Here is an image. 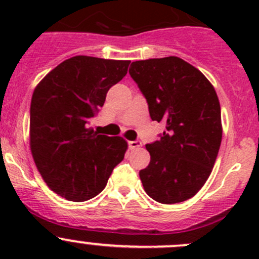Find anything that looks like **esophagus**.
Listing matches in <instances>:
<instances>
[{"label":"esophagus","mask_w":259,"mask_h":259,"mask_svg":"<svg viewBox=\"0 0 259 259\" xmlns=\"http://www.w3.org/2000/svg\"><path fill=\"white\" fill-rule=\"evenodd\" d=\"M127 145L130 149H138L142 146V142L140 140H130V142H127Z\"/></svg>","instance_id":"obj_1"}]
</instances>
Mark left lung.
<instances>
[{"label":"left lung","instance_id":"left-lung-1","mask_svg":"<svg viewBox=\"0 0 259 259\" xmlns=\"http://www.w3.org/2000/svg\"><path fill=\"white\" fill-rule=\"evenodd\" d=\"M129 74L165 132L146 144L150 163L139 171L146 194L163 204L184 202L209 178L222 142L221 105L211 83L176 56L132 62Z\"/></svg>","mask_w":259,"mask_h":259}]
</instances>
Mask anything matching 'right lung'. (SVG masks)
Instances as JSON below:
<instances>
[{"label":"right lung","instance_id":"add662e5","mask_svg":"<svg viewBox=\"0 0 259 259\" xmlns=\"http://www.w3.org/2000/svg\"><path fill=\"white\" fill-rule=\"evenodd\" d=\"M130 61L75 56L36 86L30 108V146L41 177L60 197L85 202L106 187L127 143L98 135L90 120L109 89L126 75Z\"/></svg>","mask_w":259,"mask_h":259}]
</instances>
